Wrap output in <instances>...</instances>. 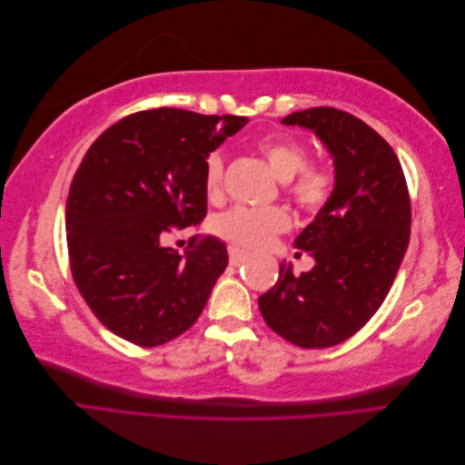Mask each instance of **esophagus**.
Here are the masks:
<instances>
[{
  "instance_id": "1",
  "label": "esophagus",
  "mask_w": 465,
  "mask_h": 465,
  "mask_svg": "<svg viewBox=\"0 0 465 465\" xmlns=\"http://www.w3.org/2000/svg\"><path fill=\"white\" fill-rule=\"evenodd\" d=\"M248 252H244V250H241L238 246H229V262H231V265H241L242 262H246L248 260Z\"/></svg>"
}]
</instances>
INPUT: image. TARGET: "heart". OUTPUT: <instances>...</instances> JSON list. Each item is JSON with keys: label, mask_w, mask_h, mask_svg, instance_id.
Here are the masks:
<instances>
[{"label": "heart", "mask_w": 465, "mask_h": 465, "mask_svg": "<svg viewBox=\"0 0 465 465\" xmlns=\"http://www.w3.org/2000/svg\"><path fill=\"white\" fill-rule=\"evenodd\" d=\"M273 174L287 182L292 202L301 209L316 213L331 200L335 178L322 164H306L308 151L297 139L275 135L258 143ZM205 192L209 198H217L223 184V161L219 153H211L205 159ZM215 232L232 244L244 248H262L275 234L289 231L291 217L283 207H246L236 205L215 219Z\"/></svg>", "instance_id": "obj_1"}]
</instances>
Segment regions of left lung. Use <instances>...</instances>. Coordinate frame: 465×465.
I'll return each instance as SVG.
<instances>
[{
  "label": "left lung",
  "instance_id": "1",
  "mask_svg": "<svg viewBox=\"0 0 465 465\" xmlns=\"http://www.w3.org/2000/svg\"><path fill=\"white\" fill-rule=\"evenodd\" d=\"M281 122L322 139L333 154L335 188L294 241L316 265L294 275L289 263H281L277 283L258 304L283 340L323 349L349 340L384 302L410 244V192L398 154L349 112L318 106Z\"/></svg>",
  "mask_w": 465,
  "mask_h": 465
}]
</instances>
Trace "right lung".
<instances>
[{"label": "right lung", "instance_id": "add662e5", "mask_svg": "<svg viewBox=\"0 0 465 465\" xmlns=\"http://www.w3.org/2000/svg\"><path fill=\"white\" fill-rule=\"evenodd\" d=\"M246 122L143 110L110 125L83 157L65 205L69 263L93 314L122 340L157 347L200 318L227 246L195 234L178 254L161 238L203 221L205 159Z\"/></svg>", "mask_w": 465, "mask_h": 465}]
</instances>
